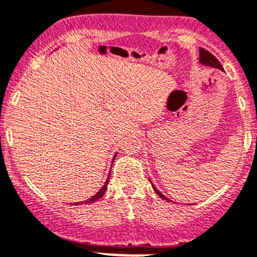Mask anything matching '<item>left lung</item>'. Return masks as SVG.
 I'll use <instances>...</instances> for the list:
<instances>
[{"mask_svg": "<svg viewBox=\"0 0 257 257\" xmlns=\"http://www.w3.org/2000/svg\"><path fill=\"white\" fill-rule=\"evenodd\" d=\"M199 61H201V63L203 64V65H207V66L217 67V69L223 70V66H221V64L219 63V60H218V59L215 58V56L213 55L212 53H209V51L204 49V48H201V49H199ZM151 185H153V183H151ZM153 188H154V191H155V193L158 194L159 197L164 198L165 201H169V198H166V197H165L164 194L161 193L160 191H159L158 188H156L154 185H153Z\"/></svg>", "mask_w": 257, "mask_h": 257, "instance_id": "left-lung-1", "label": "left lung"}]
</instances>
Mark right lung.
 Segmentation results:
<instances>
[{"mask_svg":"<svg viewBox=\"0 0 257 257\" xmlns=\"http://www.w3.org/2000/svg\"><path fill=\"white\" fill-rule=\"evenodd\" d=\"M109 175H110V174H109ZM109 175H108V177H107V181H106V182H104L103 187H102L101 190L98 191V192H97L96 194H94L93 197H91V198H90V199H87V201L77 202V203H75V204H76V206H79V204H90V203H93V202L98 201V199L101 198L102 196H103L104 192H106V190H107V185H108V182H109Z\"/></svg>","mask_w":257,"mask_h":257,"instance_id":"obj_1","label":"right lung"}]
</instances>
